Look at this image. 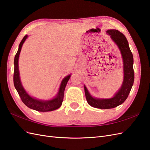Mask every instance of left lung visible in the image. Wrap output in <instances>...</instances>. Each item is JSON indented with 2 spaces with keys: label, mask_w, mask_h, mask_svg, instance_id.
Masks as SVG:
<instances>
[{
  "label": "left lung",
  "mask_w": 150,
  "mask_h": 150,
  "mask_svg": "<svg viewBox=\"0 0 150 150\" xmlns=\"http://www.w3.org/2000/svg\"><path fill=\"white\" fill-rule=\"evenodd\" d=\"M106 33L110 35L111 39L120 50L123 61L124 79L118 91L115 93L112 98L110 99H99L92 97L84 86L85 95L88 104L94 108L99 109L114 108L123 103L130 93L134 79L133 54L125 35L116 29L108 30Z\"/></svg>",
  "instance_id": "left-lung-1"
}]
</instances>
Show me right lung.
I'll use <instances>...</instances> for the list:
<instances>
[{"mask_svg":"<svg viewBox=\"0 0 150 150\" xmlns=\"http://www.w3.org/2000/svg\"><path fill=\"white\" fill-rule=\"evenodd\" d=\"M28 38V35H25L24 38L22 39L21 42L19 44V49L15 56L14 58V72H13V84L17 90V91L19 94V96L21 98L22 101L24 103L25 105L29 107L30 109H33L34 110L40 111V112H47L55 110H57L59 108H60L63 98H64V94L66 86L69 81L71 75H68L66 78L63 79L62 81L59 89L56 96L51 100H40L31 97L25 91V90L22 86L21 84V81L19 76V54L21 51V48L22 45L26 39Z\"/></svg>","mask_w":150,"mask_h":150,"instance_id":"right-lung-1","label":"right lung"}]
</instances>
